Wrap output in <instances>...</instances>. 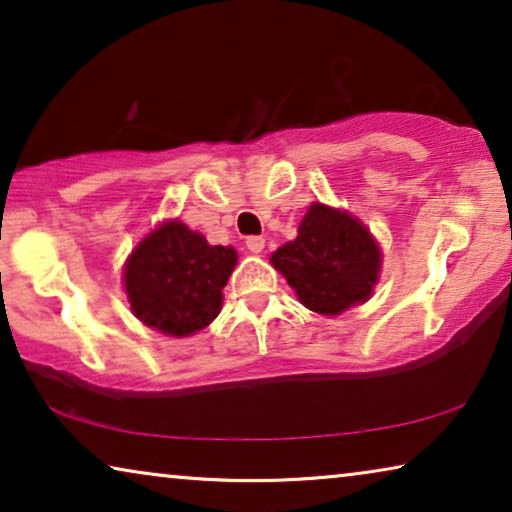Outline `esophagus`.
Instances as JSON below:
<instances>
[{"instance_id":"1","label":"esophagus","mask_w":512,"mask_h":512,"mask_svg":"<svg viewBox=\"0 0 512 512\" xmlns=\"http://www.w3.org/2000/svg\"><path fill=\"white\" fill-rule=\"evenodd\" d=\"M246 248L250 250L253 255H259L264 250V239L262 236H248L246 239Z\"/></svg>"}]
</instances>
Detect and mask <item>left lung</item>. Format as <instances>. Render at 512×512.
Segmentation results:
<instances>
[{"label":"left lung","instance_id":"obj_1","mask_svg":"<svg viewBox=\"0 0 512 512\" xmlns=\"http://www.w3.org/2000/svg\"><path fill=\"white\" fill-rule=\"evenodd\" d=\"M299 301L319 315H340L370 299L379 280L381 250L352 213L310 204L299 236L271 255Z\"/></svg>","mask_w":512,"mask_h":512}]
</instances>
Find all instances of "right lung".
<instances>
[{
  "label": "right lung",
  "instance_id": "right-lung-1",
  "mask_svg": "<svg viewBox=\"0 0 512 512\" xmlns=\"http://www.w3.org/2000/svg\"><path fill=\"white\" fill-rule=\"evenodd\" d=\"M234 266L232 246H209L181 220H167L144 236L126 259L128 303L149 329L186 338L218 317Z\"/></svg>",
  "mask_w": 512,
  "mask_h": 512
}]
</instances>
